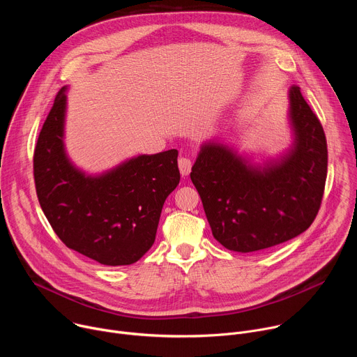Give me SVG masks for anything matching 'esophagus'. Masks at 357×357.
I'll list each match as a JSON object with an SVG mask.
<instances>
[{
	"instance_id": "1",
	"label": "esophagus",
	"mask_w": 357,
	"mask_h": 357,
	"mask_svg": "<svg viewBox=\"0 0 357 357\" xmlns=\"http://www.w3.org/2000/svg\"><path fill=\"white\" fill-rule=\"evenodd\" d=\"M192 165H193V162H192V160L189 157H181L178 160V167H179V171H181L182 176H188L189 175V172L192 169Z\"/></svg>"
}]
</instances>
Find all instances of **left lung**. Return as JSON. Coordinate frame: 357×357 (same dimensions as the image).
Wrapping results in <instances>:
<instances>
[{"mask_svg": "<svg viewBox=\"0 0 357 357\" xmlns=\"http://www.w3.org/2000/svg\"><path fill=\"white\" fill-rule=\"evenodd\" d=\"M295 145L278 164L263 169L218 144L202 146L190 179L213 237L240 252L288 241L315 220L326 182L328 145L324 127L301 89L289 90Z\"/></svg>", "mask_w": 357, "mask_h": 357, "instance_id": "1", "label": "left lung"}]
</instances>
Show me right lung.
Wrapping results in <instances>:
<instances>
[{
    "label": "right lung",
    "instance_id": "1",
    "mask_svg": "<svg viewBox=\"0 0 357 357\" xmlns=\"http://www.w3.org/2000/svg\"><path fill=\"white\" fill-rule=\"evenodd\" d=\"M65 110L62 87L33 151L39 205L69 248L105 266L132 264L154 244L164 202L179 183L178 151L139 155L86 176L65 154Z\"/></svg>",
    "mask_w": 357,
    "mask_h": 357
}]
</instances>
